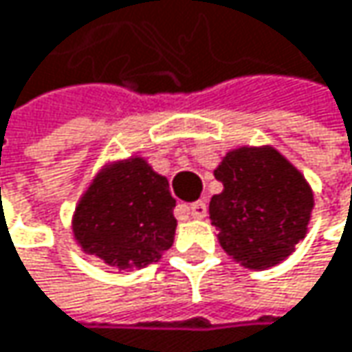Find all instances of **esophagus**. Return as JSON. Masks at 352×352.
<instances>
[{"mask_svg":"<svg viewBox=\"0 0 352 352\" xmlns=\"http://www.w3.org/2000/svg\"><path fill=\"white\" fill-rule=\"evenodd\" d=\"M187 211L191 213V217H195V219H204V217L208 215V206H206V201H195V204L187 206Z\"/></svg>","mask_w":352,"mask_h":352,"instance_id":"esophagus-1","label":"esophagus"}]
</instances>
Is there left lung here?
I'll return each mask as SVG.
<instances>
[{"label":"left lung","mask_w":352,"mask_h":352,"mask_svg":"<svg viewBox=\"0 0 352 352\" xmlns=\"http://www.w3.org/2000/svg\"><path fill=\"white\" fill-rule=\"evenodd\" d=\"M223 191L209 201L223 252L250 270L286 260L308 232L314 193L304 175L270 144L238 146L213 171Z\"/></svg>","instance_id":"1"}]
</instances>
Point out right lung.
Listing matches in <instances>:
<instances>
[{
  "label": "right lung",
  "instance_id": "add662e5",
  "mask_svg": "<svg viewBox=\"0 0 352 352\" xmlns=\"http://www.w3.org/2000/svg\"><path fill=\"white\" fill-rule=\"evenodd\" d=\"M173 208L167 177L135 155L96 173L74 209L72 234L84 254L112 270L144 268L173 245Z\"/></svg>",
  "mask_w": 352,
  "mask_h": 352
}]
</instances>
